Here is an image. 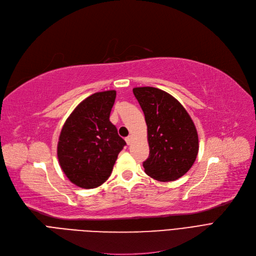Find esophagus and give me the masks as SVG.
Instances as JSON below:
<instances>
[{
    "instance_id": "esophagus-1",
    "label": "esophagus",
    "mask_w": 256,
    "mask_h": 256,
    "mask_svg": "<svg viewBox=\"0 0 256 256\" xmlns=\"http://www.w3.org/2000/svg\"><path fill=\"white\" fill-rule=\"evenodd\" d=\"M126 141L128 145H130V144L132 143V136H128V137H126Z\"/></svg>"
}]
</instances>
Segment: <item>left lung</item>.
<instances>
[{
  "instance_id": "8db88e82",
  "label": "left lung",
  "mask_w": 256,
  "mask_h": 256,
  "mask_svg": "<svg viewBox=\"0 0 256 256\" xmlns=\"http://www.w3.org/2000/svg\"><path fill=\"white\" fill-rule=\"evenodd\" d=\"M145 116L150 156L147 176L173 182L189 171L198 154V135L184 108L169 93L154 87L132 89Z\"/></svg>"
}]
</instances>
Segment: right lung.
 <instances>
[{
    "label": "right lung",
    "instance_id": "right-lung-1",
    "mask_svg": "<svg viewBox=\"0 0 256 256\" xmlns=\"http://www.w3.org/2000/svg\"><path fill=\"white\" fill-rule=\"evenodd\" d=\"M116 91L94 93L80 102L64 124L58 142L60 166L70 180L93 189L111 176L126 141L110 121Z\"/></svg>",
    "mask_w": 256,
    "mask_h": 256
}]
</instances>
